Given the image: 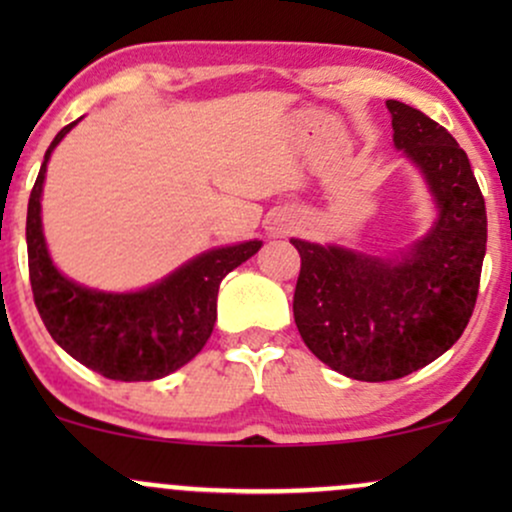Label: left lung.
I'll return each instance as SVG.
<instances>
[{"mask_svg": "<svg viewBox=\"0 0 512 512\" xmlns=\"http://www.w3.org/2000/svg\"><path fill=\"white\" fill-rule=\"evenodd\" d=\"M395 146L419 166L438 221L399 260L293 238L301 274L293 317L305 346L366 383L428 366L462 337L486 255V204L455 137L421 110L387 101Z\"/></svg>", "mask_w": 512, "mask_h": 512, "instance_id": "left-lung-1", "label": "left lung"}]
</instances>
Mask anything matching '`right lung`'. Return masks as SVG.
Listing matches in <instances>:
<instances>
[{
  "mask_svg": "<svg viewBox=\"0 0 512 512\" xmlns=\"http://www.w3.org/2000/svg\"><path fill=\"white\" fill-rule=\"evenodd\" d=\"M76 122L52 139L28 199L26 243L35 308L50 337L86 368L122 383L158 380L202 351L214 330L221 279L250 260L262 243L248 240L209 250L137 293H105L69 281L48 255L40 195L52 149Z\"/></svg>",
  "mask_w": 512,
  "mask_h": 512,
  "instance_id": "1",
  "label": "right lung"
}]
</instances>
